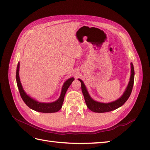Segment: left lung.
Returning <instances> with one entry per match:
<instances>
[{
    "label": "left lung",
    "instance_id": "obj_1",
    "mask_svg": "<svg viewBox=\"0 0 150 150\" xmlns=\"http://www.w3.org/2000/svg\"><path fill=\"white\" fill-rule=\"evenodd\" d=\"M134 76L135 71L134 68H133V64L131 63V76H130L129 82L128 83V86H127L125 91L122 95V97L119 98L115 101L111 102L110 103H98V102L95 101L92 99L91 97L89 95L87 91V89L86 88L83 81L81 79H79L81 82V89L82 93H83L86 104L87 105V107L91 111L96 113H104L108 112L117 109L119 107L122 106V105L126 103V100L128 99L130 95L132 93V91L133 86V83H134Z\"/></svg>",
    "mask_w": 150,
    "mask_h": 150
}]
</instances>
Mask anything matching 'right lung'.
<instances>
[{
	"label": "right lung",
	"instance_id": "right-lung-1",
	"mask_svg": "<svg viewBox=\"0 0 150 150\" xmlns=\"http://www.w3.org/2000/svg\"><path fill=\"white\" fill-rule=\"evenodd\" d=\"M19 66H20V64L18 62L17 64V72H16V80H17V84L19 90V93H20L21 97L25 104L30 108H31V109L41 113H55L61 109L66 91L69 87V86L71 84L72 82L74 81V79L73 77L70 78L64 83L62 88L61 94H60V96L58 100L51 103H39V102L30 97L24 91L21 83L20 79H19Z\"/></svg>",
	"mask_w": 150,
	"mask_h": 150
}]
</instances>
